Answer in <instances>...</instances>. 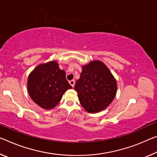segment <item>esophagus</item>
Segmentation results:
<instances>
[{
	"mask_svg": "<svg viewBox=\"0 0 157 157\" xmlns=\"http://www.w3.org/2000/svg\"><path fill=\"white\" fill-rule=\"evenodd\" d=\"M69 83H70V84H71V85L72 86H73V87H74L75 83V81L74 79H72V80L69 81Z\"/></svg>",
	"mask_w": 157,
	"mask_h": 157,
	"instance_id": "obj_1",
	"label": "esophagus"
}]
</instances>
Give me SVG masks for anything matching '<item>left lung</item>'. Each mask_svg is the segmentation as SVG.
<instances>
[{"label":"left lung","mask_w":157,"mask_h":157,"mask_svg":"<svg viewBox=\"0 0 157 157\" xmlns=\"http://www.w3.org/2000/svg\"><path fill=\"white\" fill-rule=\"evenodd\" d=\"M79 103L89 113L105 110L115 98L117 83L103 62L94 60L82 66L75 85Z\"/></svg>","instance_id":"8db88e82"}]
</instances>
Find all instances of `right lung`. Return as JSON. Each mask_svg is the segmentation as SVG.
<instances>
[{
    "mask_svg": "<svg viewBox=\"0 0 157 157\" xmlns=\"http://www.w3.org/2000/svg\"><path fill=\"white\" fill-rule=\"evenodd\" d=\"M73 87L67 81L66 72L56 61L39 64L31 72L27 79V90L31 98L44 110L58 105L63 94Z\"/></svg>",
    "mask_w": 157,
    "mask_h": 157,
    "instance_id": "1",
    "label": "right lung"
}]
</instances>
